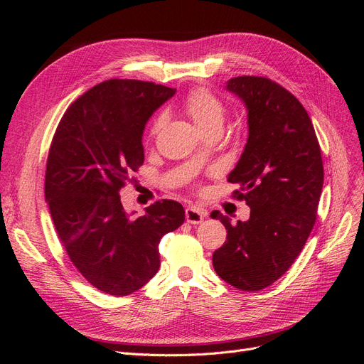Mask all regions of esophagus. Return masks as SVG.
<instances>
[{
    "label": "esophagus",
    "mask_w": 364,
    "mask_h": 364,
    "mask_svg": "<svg viewBox=\"0 0 364 364\" xmlns=\"http://www.w3.org/2000/svg\"><path fill=\"white\" fill-rule=\"evenodd\" d=\"M186 220L190 224H199L203 220V211L195 206L186 208Z\"/></svg>",
    "instance_id": "esophagus-1"
}]
</instances>
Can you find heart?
Instances as JSON below:
<instances>
[{"label":"heart","mask_w":364,"mask_h":364,"mask_svg":"<svg viewBox=\"0 0 364 364\" xmlns=\"http://www.w3.org/2000/svg\"><path fill=\"white\" fill-rule=\"evenodd\" d=\"M184 110L203 132L218 128L223 124L224 106L217 95L206 88H196L190 91L184 99ZM165 121L166 117L164 113H159L153 119L149 129L150 137L156 136L165 125Z\"/></svg>","instance_id":"b5f03b06"}]
</instances>
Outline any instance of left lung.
Returning <instances> with one entry per match:
<instances>
[{
	"instance_id": "8db88e82",
	"label": "left lung",
	"mask_w": 364,
	"mask_h": 364,
	"mask_svg": "<svg viewBox=\"0 0 364 364\" xmlns=\"http://www.w3.org/2000/svg\"><path fill=\"white\" fill-rule=\"evenodd\" d=\"M247 107L250 137L228 181L233 198L251 206L232 224L220 211L227 240L214 252L217 274L242 291L274 283L298 258L316 218L323 187L321 150L307 110L292 92L264 76L227 82Z\"/></svg>"
}]
</instances>
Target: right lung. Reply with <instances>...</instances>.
<instances>
[{
	"label": "right lung",
	"mask_w": 364,
	"mask_h": 364,
	"mask_svg": "<svg viewBox=\"0 0 364 364\" xmlns=\"http://www.w3.org/2000/svg\"><path fill=\"white\" fill-rule=\"evenodd\" d=\"M174 92L139 80L103 81L68 107L50 146L44 190L57 237L82 277L112 296L139 291L158 273L161 239L184 223L176 200L132 217L119 196L144 162L147 119Z\"/></svg>",
	"instance_id": "obj_1"
}]
</instances>
